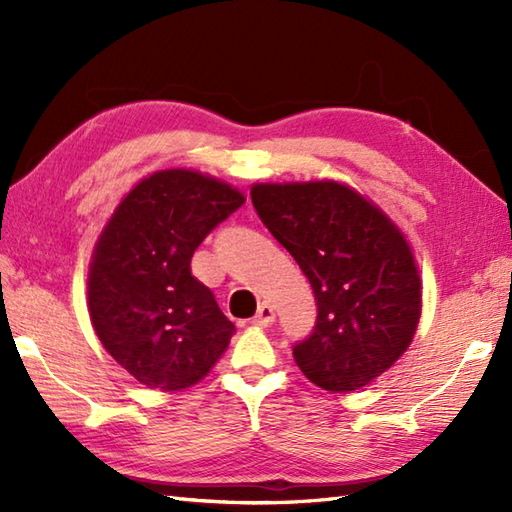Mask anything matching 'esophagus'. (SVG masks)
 <instances>
[{
    "mask_svg": "<svg viewBox=\"0 0 512 512\" xmlns=\"http://www.w3.org/2000/svg\"><path fill=\"white\" fill-rule=\"evenodd\" d=\"M273 319H275V310H273V306H270V303H262V306L257 308V314L253 319H250V323L253 325H262V328H268L270 323H273Z\"/></svg>",
    "mask_w": 512,
    "mask_h": 512,
    "instance_id": "34e87169",
    "label": "esophagus"
}]
</instances>
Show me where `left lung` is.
<instances>
[{"mask_svg": "<svg viewBox=\"0 0 512 512\" xmlns=\"http://www.w3.org/2000/svg\"><path fill=\"white\" fill-rule=\"evenodd\" d=\"M250 198L308 277L317 323L292 347L310 383L345 394L394 365L416 334L422 288L396 224L334 180L255 184Z\"/></svg>", "mask_w": 512, "mask_h": 512, "instance_id": "left-lung-1", "label": "left lung"}]
</instances>
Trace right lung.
I'll return each instance as SVG.
<instances>
[{"instance_id": "1", "label": "right lung", "mask_w": 512, "mask_h": 512, "mask_svg": "<svg viewBox=\"0 0 512 512\" xmlns=\"http://www.w3.org/2000/svg\"><path fill=\"white\" fill-rule=\"evenodd\" d=\"M244 202L222 180L167 169L140 180L103 228L88 277L90 319L138 383L191 387L226 350L235 325L191 275V257Z\"/></svg>"}]
</instances>
